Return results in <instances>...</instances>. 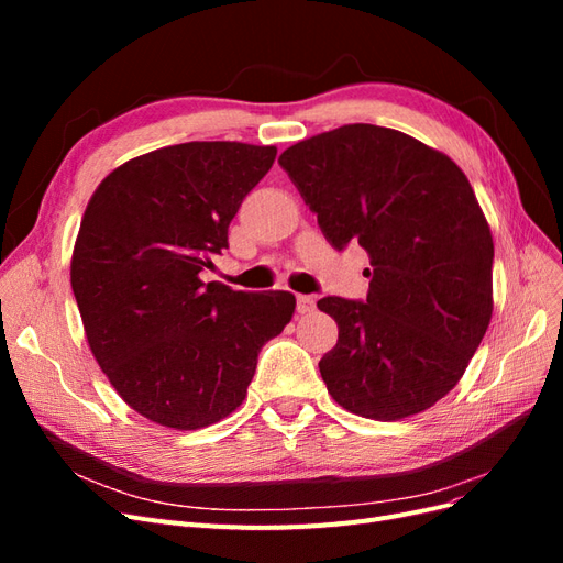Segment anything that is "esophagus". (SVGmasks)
<instances>
[{
    "label": "esophagus",
    "instance_id": "esophagus-1",
    "mask_svg": "<svg viewBox=\"0 0 563 563\" xmlns=\"http://www.w3.org/2000/svg\"><path fill=\"white\" fill-rule=\"evenodd\" d=\"M296 308H298L300 314H310L317 308V300H314V296H298Z\"/></svg>",
    "mask_w": 563,
    "mask_h": 563
}]
</instances>
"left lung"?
Instances as JSON below:
<instances>
[{"label":"left lung","mask_w":563,"mask_h":563,"mask_svg":"<svg viewBox=\"0 0 563 563\" xmlns=\"http://www.w3.org/2000/svg\"><path fill=\"white\" fill-rule=\"evenodd\" d=\"M279 164L329 244L360 242L366 302H317L338 323L321 356L350 413L401 420L463 378L493 314V236L467 176L401 131L345 124L282 152Z\"/></svg>","instance_id":"obj_1"}]
</instances>
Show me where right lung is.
<instances>
[{"instance_id": "add662e5", "label": "right lung", "mask_w": 563, "mask_h": 563, "mask_svg": "<svg viewBox=\"0 0 563 563\" xmlns=\"http://www.w3.org/2000/svg\"><path fill=\"white\" fill-rule=\"evenodd\" d=\"M275 157V145H168L117 166L84 211L70 265L84 333L119 397L164 428L228 418L294 317L288 291L199 279Z\"/></svg>"}]
</instances>
